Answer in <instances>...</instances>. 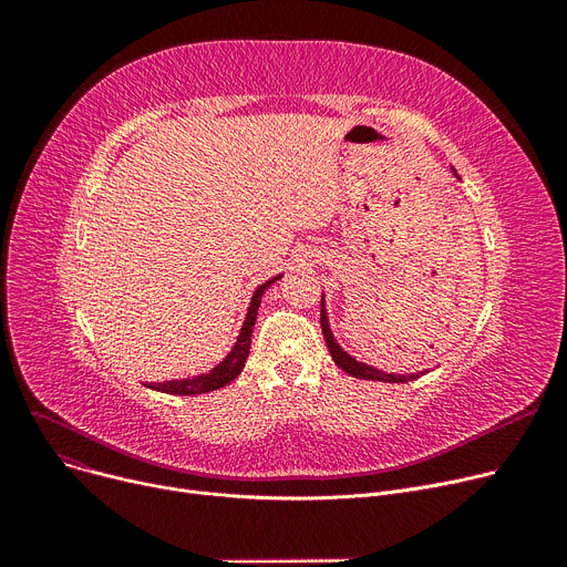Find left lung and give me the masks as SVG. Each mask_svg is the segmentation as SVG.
Listing matches in <instances>:
<instances>
[{"instance_id":"obj_1","label":"left lung","mask_w":567,"mask_h":567,"mask_svg":"<svg viewBox=\"0 0 567 567\" xmlns=\"http://www.w3.org/2000/svg\"><path fill=\"white\" fill-rule=\"evenodd\" d=\"M453 176H455V178H460L455 169H453ZM319 323H321V333H323L326 347H329V351H331V355H333L336 365H338V368H342L347 374H351V377H355V379H365V381H383V383H404V381H413V379H419V377H423V374H427V372H430V370L411 372V374L383 372V370H379V368H374V365H368V363L359 361V359H355V355H351L349 351H344V349L340 347V342L336 340V336H333L331 321H329V312H326V299H323V293H321V319H319Z\"/></svg>"}]
</instances>
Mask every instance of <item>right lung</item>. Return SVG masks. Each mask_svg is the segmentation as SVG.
Listing matches in <instances>:
<instances>
[{"instance_id":"right-lung-1","label":"right lung","mask_w":567,"mask_h":567,"mask_svg":"<svg viewBox=\"0 0 567 567\" xmlns=\"http://www.w3.org/2000/svg\"><path fill=\"white\" fill-rule=\"evenodd\" d=\"M285 274H278L276 278L261 282L252 296H250V303L241 323V331L236 336L234 347L227 351L225 359L214 368L208 370L206 374H197V377H186V379H172V381H154V383H144L146 389L158 391V393H167V395H202V393H212L223 389V385L231 383L238 374H241L246 361H248V353H250V338H252V326L257 321V310L259 303L264 299L266 289H271V285H276Z\"/></svg>"}]
</instances>
